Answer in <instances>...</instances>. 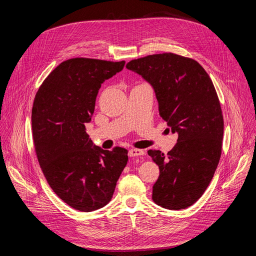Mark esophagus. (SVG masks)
<instances>
[{"label": "esophagus", "instance_id": "obj_1", "mask_svg": "<svg viewBox=\"0 0 256 256\" xmlns=\"http://www.w3.org/2000/svg\"><path fill=\"white\" fill-rule=\"evenodd\" d=\"M144 152L142 150H140V149H130L128 151V156L130 157H136V156H140V155H144Z\"/></svg>", "mask_w": 256, "mask_h": 256}]
</instances>
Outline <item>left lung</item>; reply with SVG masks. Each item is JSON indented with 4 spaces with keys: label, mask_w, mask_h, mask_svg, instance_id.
Segmentation results:
<instances>
[{
    "label": "left lung",
    "mask_w": 256,
    "mask_h": 256,
    "mask_svg": "<svg viewBox=\"0 0 256 256\" xmlns=\"http://www.w3.org/2000/svg\"><path fill=\"white\" fill-rule=\"evenodd\" d=\"M154 89L159 114L178 140L164 155L149 150L159 166L153 200L168 210H184L204 192L220 161L224 120L216 92L194 60L166 52L126 64Z\"/></svg>",
    "instance_id": "left-lung-1"
}]
</instances>
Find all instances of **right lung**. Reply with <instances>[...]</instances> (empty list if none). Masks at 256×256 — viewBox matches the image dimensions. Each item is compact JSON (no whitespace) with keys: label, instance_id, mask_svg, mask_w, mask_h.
<instances>
[{"label":"right lung","instance_id":"obj_1","mask_svg":"<svg viewBox=\"0 0 256 256\" xmlns=\"http://www.w3.org/2000/svg\"><path fill=\"white\" fill-rule=\"evenodd\" d=\"M126 62L76 58L60 64L36 93L31 114L35 152L48 184L72 208L92 212L110 202L128 151L95 146L86 132L101 84Z\"/></svg>","mask_w":256,"mask_h":256}]
</instances>
